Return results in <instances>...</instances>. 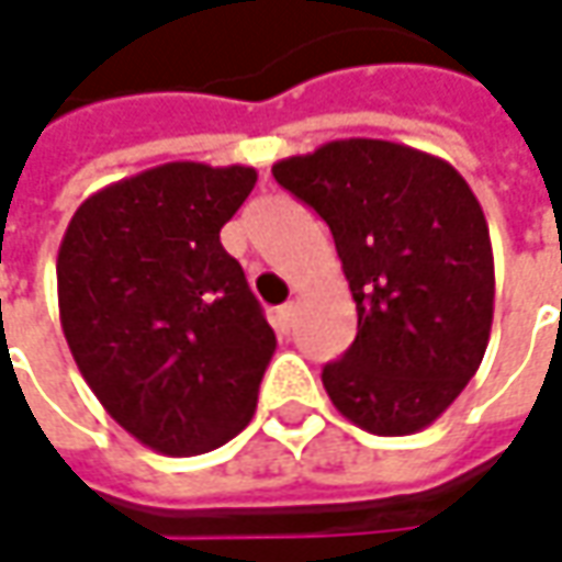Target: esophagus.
<instances>
[{
  "label": "esophagus",
  "instance_id": "esophagus-1",
  "mask_svg": "<svg viewBox=\"0 0 562 562\" xmlns=\"http://www.w3.org/2000/svg\"><path fill=\"white\" fill-rule=\"evenodd\" d=\"M293 315H296V303H284V306L278 310V328H281V331H291Z\"/></svg>",
  "mask_w": 562,
  "mask_h": 562
}]
</instances>
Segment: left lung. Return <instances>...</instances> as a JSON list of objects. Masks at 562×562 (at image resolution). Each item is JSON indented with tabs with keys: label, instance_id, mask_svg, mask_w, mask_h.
Wrapping results in <instances>:
<instances>
[{
	"label": "left lung",
	"instance_id": "obj_1",
	"mask_svg": "<svg viewBox=\"0 0 562 562\" xmlns=\"http://www.w3.org/2000/svg\"><path fill=\"white\" fill-rule=\"evenodd\" d=\"M331 227L357 303V340L322 369L340 416L413 435L460 397L485 357L494 252L482 205L438 156L391 140H331L271 165Z\"/></svg>",
	"mask_w": 562,
	"mask_h": 562
}]
</instances>
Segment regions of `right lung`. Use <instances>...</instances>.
<instances>
[{
  "label": "right lung",
  "instance_id": "right-lung-1",
  "mask_svg": "<svg viewBox=\"0 0 562 562\" xmlns=\"http://www.w3.org/2000/svg\"><path fill=\"white\" fill-rule=\"evenodd\" d=\"M252 187L247 165H159L83 200L58 247V315L80 375L165 457L244 431L278 347L218 237Z\"/></svg>",
  "mask_w": 562,
  "mask_h": 562
}]
</instances>
